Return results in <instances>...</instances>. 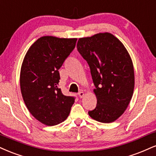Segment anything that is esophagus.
I'll return each instance as SVG.
<instances>
[{"label": "esophagus", "instance_id": "1", "mask_svg": "<svg viewBox=\"0 0 156 156\" xmlns=\"http://www.w3.org/2000/svg\"><path fill=\"white\" fill-rule=\"evenodd\" d=\"M78 97H80V98H83L84 97V95H85V93L83 92V91H80V92H78Z\"/></svg>", "mask_w": 156, "mask_h": 156}]
</instances>
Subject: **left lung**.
Wrapping results in <instances>:
<instances>
[{"mask_svg":"<svg viewBox=\"0 0 156 156\" xmlns=\"http://www.w3.org/2000/svg\"><path fill=\"white\" fill-rule=\"evenodd\" d=\"M77 48L89 64L97 97L91 119L112 123L125 112L133 96L134 71L132 58L122 42L110 33L80 37Z\"/></svg>","mask_w":156,"mask_h":156,"instance_id":"1","label":"left lung"}]
</instances>
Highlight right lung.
<instances>
[{
  "instance_id": "obj_1",
  "label": "right lung",
  "mask_w": 156,
  "mask_h": 156,
  "mask_svg": "<svg viewBox=\"0 0 156 156\" xmlns=\"http://www.w3.org/2000/svg\"><path fill=\"white\" fill-rule=\"evenodd\" d=\"M77 38L43 36L31 45L22 62L20 89L26 107L43 124L55 126L68 117L75 98L58 87L59 70Z\"/></svg>"
}]
</instances>
